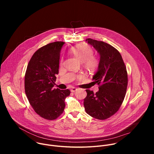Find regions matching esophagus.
<instances>
[{"instance_id":"obj_1","label":"esophagus","mask_w":154,"mask_h":154,"mask_svg":"<svg viewBox=\"0 0 154 154\" xmlns=\"http://www.w3.org/2000/svg\"><path fill=\"white\" fill-rule=\"evenodd\" d=\"M77 90V88H74V87L72 88L71 89V91L72 93H74V92H75Z\"/></svg>"}]
</instances>
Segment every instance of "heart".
Here are the masks:
<instances>
[{
    "label": "heart",
    "mask_w": 154,
    "mask_h": 154,
    "mask_svg": "<svg viewBox=\"0 0 154 154\" xmlns=\"http://www.w3.org/2000/svg\"><path fill=\"white\" fill-rule=\"evenodd\" d=\"M71 53L77 57L85 66V67L90 71L96 69L99 66V61L98 58L93 55L94 52L93 49L86 45H81L72 48L71 49ZM64 59L62 57L60 60V64L63 63ZM82 75L77 76V79H80L82 77Z\"/></svg>",
    "instance_id": "heart-1"
}]
</instances>
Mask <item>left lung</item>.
<instances>
[{"label":"left lung","mask_w":154,"mask_h":154,"mask_svg":"<svg viewBox=\"0 0 154 154\" xmlns=\"http://www.w3.org/2000/svg\"><path fill=\"white\" fill-rule=\"evenodd\" d=\"M86 41L100 54L97 71L93 80L99 85V91L86 90L85 112L91 116L105 120L115 115L124 99L128 84L126 66L119 52L103 41L87 38Z\"/></svg>","instance_id":"obj_1"}]
</instances>
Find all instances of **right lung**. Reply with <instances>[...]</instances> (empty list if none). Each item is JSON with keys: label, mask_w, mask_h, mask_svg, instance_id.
<instances>
[{"label": "right lung", "mask_w": 154, "mask_h": 154, "mask_svg": "<svg viewBox=\"0 0 154 154\" xmlns=\"http://www.w3.org/2000/svg\"><path fill=\"white\" fill-rule=\"evenodd\" d=\"M65 42L56 41L38 49L27 65L25 93L35 112L44 119L54 120L64 111L69 90L54 88L58 74L60 54Z\"/></svg>", "instance_id": "1"}]
</instances>
